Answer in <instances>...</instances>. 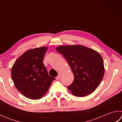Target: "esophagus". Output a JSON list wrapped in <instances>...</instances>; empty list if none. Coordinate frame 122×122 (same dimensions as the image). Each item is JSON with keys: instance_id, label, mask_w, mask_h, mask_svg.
<instances>
[{"instance_id": "1", "label": "esophagus", "mask_w": 122, "mask_h": 122, "mask_svg": "<svg viewBox=\"0 0 122 122\" xmlns=\"http://www.w3.org/2000/svg\"><path fill=\"white\" fill-rule=\"evenodd\" d=\"M60 77V74H58V76L56 77V80H59Z\"/></svg>"}]
</instances>
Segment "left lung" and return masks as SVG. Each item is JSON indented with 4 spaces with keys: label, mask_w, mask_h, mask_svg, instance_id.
<instances>
[{
    "label": "left lung",
    "mask_w": 122,
    "mask_h": 122,
    "mask_svg": "<svg viewBox=\"0 0 122 122\" xmlns=\"http://www.w3.org/2000/svg\"><path fill=\"white\" fill-rule=\"evenodd\" d=\"M68 61L74 80L68 86L72 94L85 97L94 92L104 76L102 56L97 52L82 46H62L56 48Z\"/></svg>",
    "instance_id": "obj_1"
}]
</instances>
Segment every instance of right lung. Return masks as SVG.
<instances>
[{"label": "right lung", "mask_w": 122, "mask_h": 122, "mask_svg": "<svg viewBox=\"0 0 122 122\" xmlns=\"http://www.w3.org/2000/svg\"><path fill=\"white\" fill-rule=\"evenodd\" d=\"M47 47L28 50L17 59L11 69V77L17 90L25 97L38 100L48 91L56 79L48 73L43 59Z\"/></svg>", "instance_id": "right-lung-1"}]
</instances>
